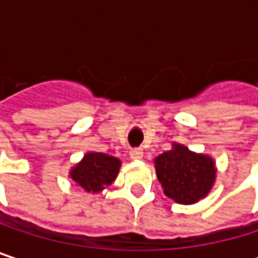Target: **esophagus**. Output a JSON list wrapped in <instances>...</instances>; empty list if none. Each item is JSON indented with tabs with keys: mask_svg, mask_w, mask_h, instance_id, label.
<instances>
[{
	"mask_svg": "<svg viewBox=\"0 0 258 258\" xmlns=\"http://www.w3.org/2000/svg\"><path fill=\"white\" fill-rule=\"evenodd\" d=\"M142 157H143V149L134 148V149L130 151V158H131V160H140Z\"/></svg>",
	"mask_w": 258,
	"mask_h": 258,
	"instance_id": "34e87169",
	"label": "esophagus"
}]
</instances>
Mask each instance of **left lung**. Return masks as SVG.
<instances>
[{
	"mask_svg": "<svg viewBox=\"0 0 258 258\" xmlns=\"http://www.w3.org/2000/svg\"><path fill=\"white\" fill-rule=\"evenodd\" d=\"M154 166L164 194L179 205H194L205 199L217 179L212 157L192 152L176 142L170 151L154 158Z\"/></svg>",
	"mask_w": 258,
	"mask_h": 258,
	"instance_id": "obj_1",
	"label": "left lung"
}]
</instances>
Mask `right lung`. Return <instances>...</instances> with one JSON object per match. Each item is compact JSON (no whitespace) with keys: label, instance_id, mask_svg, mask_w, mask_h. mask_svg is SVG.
I'll return each instance as SVG.
<instances>
[{"label":"right lung","instance_id":"add662e5","mask_svg":"<svg viewBox=\"0 0 258 258\" xmlns=\"http://www.w3.org/2000/svg\"><path fill=\"white\" fill-rule=\"evenodd\" d=\"M121 160L103 152H86L76 166L70 169V179L91 194H98L116 179Z\"/></svg>","mask_w":258,"mask_h":258}]
</instances>
